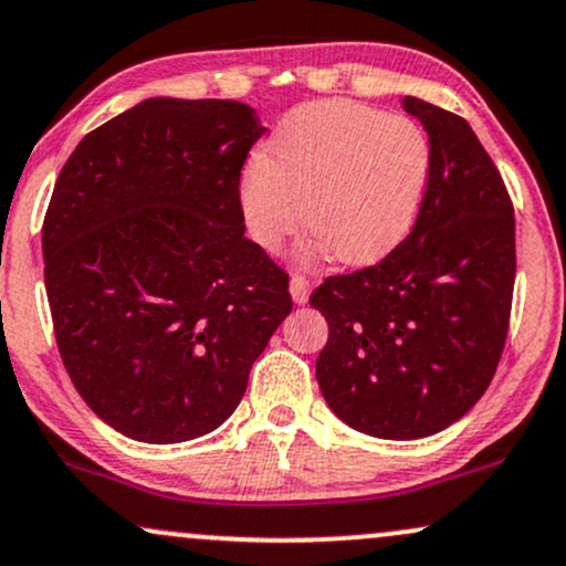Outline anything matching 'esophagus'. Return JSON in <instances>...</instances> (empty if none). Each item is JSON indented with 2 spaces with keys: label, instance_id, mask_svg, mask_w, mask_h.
Segmentation results:
<instances>
[{
  "label": "esophagus",
  "instance_id": "1",
  "mask_svg": "<svg viewBox=\"0 0 566 566\" xmlns=\"http://www.w3.org/2000/svg\"><path fill=\"white\" fill-rule=\"evenodd\" d=\"M289 289H291V298H294L296 304H307V298H310V281H307V277L291 275Z\"/></svg>",
  "mask_w": 566,
  "mask_h": 566
}]
</instances>
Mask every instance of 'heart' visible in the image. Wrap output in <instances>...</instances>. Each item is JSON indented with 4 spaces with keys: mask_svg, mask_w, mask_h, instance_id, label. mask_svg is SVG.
<instances>
[{
    "mask_svg": "<svg viewBox=\"0 0 566 566\" xmlns=\"http://www.w3.org/2000/svg\"><path fill=\"white\" fill-rule=\"evenodd\" d=\"M429 139L405 116L325 99L283 118L270 153L238 177L245 230L277 251L304 228L342 264L389 254L413 228L429 182Z\"/></svg>",
    "mask_w": 566,
    "mask_h": 566,
    "instance_id": "1",
    "label": "heart"
}]
</instances>
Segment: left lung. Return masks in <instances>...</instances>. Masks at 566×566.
<instances>
[{
	"mask_svg": "<svg viewBox=\"0 0 566 566\" xmlns=\"http://www.w3.org/2000/svg\"><path fill=\"white\" fill-rule=\"evenodd\" d=\"M402 105L431 156L413 232L310 296L328 321L315 365L325 402L378 440H421L474 408L501 363L516 277L514 206L474 129L418 97Z\"/></svg>",
	"mask_w": 566,
	"mask_h": 566,
	"instance_id": "obj_1",
	"label": "left lung"
}]
</instances>
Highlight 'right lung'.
Wrapping results in <instances>:
<instances>
[{
	"instance_id": "1",
	"label": "right lung",
	"mask_w": 566,
	"mask_h": 566,
	"mask_svg": "<svg viewBox=\"0 0 566 566\" xmlns=\"http://www.w3.org/2000/svg\"><path fill=\"white\" fill-rule=\"evenodd\" d=\"M264 135L235 99L150 97L90 132L42 228L44 285L73 387L137 442L209 434L291 312L249 238L238 177Z\"/></svg>"
}]
</instances>
